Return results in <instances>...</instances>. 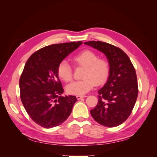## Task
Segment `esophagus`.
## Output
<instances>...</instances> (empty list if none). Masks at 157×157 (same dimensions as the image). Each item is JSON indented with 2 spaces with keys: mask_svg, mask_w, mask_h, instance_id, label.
Returning a JSON list of instances; mask_svg holds the SVG:
<instances>
[{
  "mask_svg": "<svg viewBox=\"0 0 157 157\" xmlns=\"http://www.w3.org/2000/svg\"><path fill=\"white\" fill-rule=\"evenodd\" d=\"M85 97H86V96H77V99H80L81 98H85Z\"/></svg>",
  "mask_w": 157,
  "mask_h": 157,
  "instance_id": "34e87169",
  "label": "esophagus"
}]
</instances>
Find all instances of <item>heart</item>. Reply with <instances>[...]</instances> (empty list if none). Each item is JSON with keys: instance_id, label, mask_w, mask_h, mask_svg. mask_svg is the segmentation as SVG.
<instances>
[{"instance_id": "obj_1", "label": "heart", "mask_w": 157, "mask_h": 157, "mask_svg": "<svg viewBox=\"0 0 157 157\" xmlns=\"http://www.w3.org/2000/svg\"><path fill=\"white\" fill-rule=\"evenodd\" d=\"M73 62L84 69L81 80L69 84L66 88L67 92L71 95L82 96L91 90L95 84L99 85L105 81L109 73V64L104 58H99L96 52L84 50L75 55ZM59 77L66 82L73 79V68L67 60L63 59L58 67Z\"/></svg>"}]
</instances>
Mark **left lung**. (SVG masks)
<instances>
[{
  "mask_svg": "<svg viewBox=\"0 0 157 157\" xmlns=\"http://www.w3.org/2000/svg\"><path fill=\"white\" fill-rule=\"evenodd\" d=\"M84 44L103 52L110 67L107 82L98 91L97 105L90 113L99 124L117 126L129 117L137 100L138 85L135 68L129 57L117 46L94 40Z\"/></svg>",
  "mask_w": 157,
  "mask_h": 157,
  "instance_id": "left-lung-1",
  "label": "left lung"
}]
</instances>
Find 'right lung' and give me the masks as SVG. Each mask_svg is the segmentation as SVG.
<instances>
[{"mask_svg":"<svg viewBox=\"0 0 157 157\" xmlns=\"http://www.w3.org/2000/svg\"><path fill=\"white\" fill-rule=\"evenodd\" d=\"M81 41L52 44L27 59L20 78V98L29 116L37 124L51 128L67 119L77 98L63 97L58 75L59 63L82 44Z\"/></svg>","mask_w":157,"mask_h":157,"instance_id":"1","label":"right lung"}]
</instances>
